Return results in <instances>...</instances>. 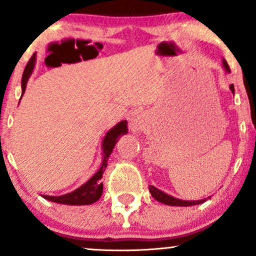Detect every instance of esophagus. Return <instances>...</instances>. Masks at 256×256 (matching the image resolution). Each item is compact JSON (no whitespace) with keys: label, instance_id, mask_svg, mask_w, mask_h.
I'll use <instances>...</instances> for the list:
<instances>
[{"label":"esophagus","instance_id":"1","mask_svg":"<svg viewBox=\"0 0 256 256\" xmlns=\"http://www.w3.org/2000/svg\"><path fill=\"white\" fill-rule=\"evenodd\" d=\"M142 125H143V122H142V120H140V118L132 119L131 122H130V126H131V130L132 131L140 130V128H142Z\"/></svg>","mask_w":256,"mask_h":256}]
</instances>
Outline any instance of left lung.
Here are the masks:
<instances>
[{"label": "left lung", "instance_id": "left-lung-1", "mask_svg": "<svg viewBox=\"0 0 256 256\" xmlns=\"http://www.w3.org/2000/svg\"><path fill=\"white\" fill-rule=\"evenodd\" d=\"M224 67H225L226 71L230 72L228 64L225 60H224ZM230 89H231L232 92H234V84L230 85ZM149 192H150L152 196L155 200H158V201L161 202V204H168V206H194V204H202V202H204V200H200V201H184V200L176 198H173V196L167 195V194L161 192V190L156 189V188L152 186V185H149Z\"/></svg>", "mask_w": 256, "mask_h": 256}]
</instances>
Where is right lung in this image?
I'll return each mask as SVG.
<instances>
[{
  "label": "right lung",
  "mask_w": 256,
  "mask_h": 256,
  "mask_svg": "<svg viewBox=\"0 0 256 256\" xmlns=\"http://www.w3.org/2000/svg\"><path fill=\"white\" fill-rule=\"evenodd\" d=\"M34 61H36V56L34 54L32 55L28 64H26L24 73H22V94L25 92L26 89V83H28V77L31 76L32 70L34 67ZM128 134V122L124 120V122H120L118 125L114 126L110 131H108V134H106L104 140V144H102V148H104V161H102L101 168L98 170L95 174L91 177L86 183L82 185L80 188L76 189L74 192L66 194V195L62 196H48L44 195L43 198L49 200L52 202H56V204H72V206H83V204H91L94 202H96L98 200L101 198L102 190H104V184L101 183L102 174H104V171L107 167V160L110 158L112 150L116 146V143L118 142V138L122 136V134Z\"/></svg>",
  "instance_id": "1"
}]
</instances>
